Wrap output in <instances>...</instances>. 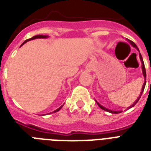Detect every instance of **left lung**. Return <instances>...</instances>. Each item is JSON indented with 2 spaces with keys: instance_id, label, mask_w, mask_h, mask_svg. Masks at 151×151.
<instances>
[{
  "instance_id": "obj_1",
  "label": "left lung",
  "mask_w": 151,
  "mask_h": 151,
  "mask_svg": "<svg viewBox=\"0 0 151 151\" xmlns=\"http://www.w3.org/2000/svg\"><path fill=\"white\" fill-rule=\"evenodd\" d=\"M129 42H130V44H131L133 46L134 48H136V49H137V50H138L139 52L138 47L136 46V44L134 43V42H132V41H130V40H129ZM139 59H140V61H141V63H142V71H143V77H144V81H145L146 80V69H145V66H144V63H143V58H142V55H141L140 53H139ZM145 85H146V81H144V84H143V88H142V91H141V93H140V95H139V96L138 97V99H136V102H135V103H134L133 104H132V105L130 106H129V107L128 108V109H130V108H132V106H134L136 105V103H137V102H138V101L139 100V99H140V97H141V95H142V93H143V90H144V88H145ZM96 103H97V104H98V106H99V107H100L101 109H102V110H105V111H107V112L111 113V114H119V113H122V110H121V111H114V110H109V109H107V108L104 107V106H102V105H100V104H99V103H98V102H96Z\"/></svg>"
}]
</instances>
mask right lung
<instances>
[{"instance_id": "1", "label": "right lung", "mask_w": 151, "mask_h": 151, "mask_svg": "<svg viewBox=\"0 0 151 151\" xmlns=\"http://www.w3.org/2000/svg\"><path fill=\"white\" fill-rule=\"evenodd\" d=\"M47 37H48V36H45V35H36V36H34V37H31V38L27 39V40H26V41H25L24 42H23V43L22 44V45H24V44L26 43V42H27V41H30V40H34V39H36V38H47ZM63 105H64V104H63ZM63 106H61L60 107L58 108L57 110H55V111H53V112H52V113L58 112V111H59V110H60V109H61L62 107H63Z\"/></svg>"}]
</instances>
